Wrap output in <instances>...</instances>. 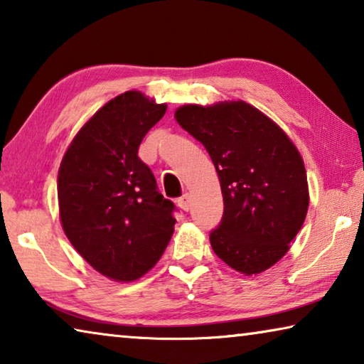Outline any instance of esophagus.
Here are the masks:
<instances>
[{
  "label": "esophagus",
  "mask_w": 364,
  "mask_h": 364,
  "mask_svg": "<svg viewBox=\"0 0 364 364\" xmlns=\"http://www.w3.org/2000/svg\"><path fill=\"white\" fill-rule=\"evenodd\" d=\"M178 207H180L181 210L188 212L189 208H191V196L189 194H184L183 197H180V199H178Z\"/></svg>",
  "instance_id": "34e87169"
}]
</instances>
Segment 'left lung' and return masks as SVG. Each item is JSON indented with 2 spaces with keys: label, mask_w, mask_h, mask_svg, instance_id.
I'll use <instances>...</instances> for the list:
<instances>
[{
  "label": "left lung",
  "mask_w": 364,
  "mask_h": 364,
  "mask_svg": "<svg viewBox=\"0 0 364 364\" xmlns=\"http://www.w3.org/2000/svg\"><path fill=\"white\" fill-rule=\"evenodd\" d=\"M183 130L200 141L217 168L225 213L210 234L215 254L245 276L278 263L304 225L310 193L297 146L245 101L175 110Z\"/></svg>",
  "instance_id": "1"
}]
</instances>
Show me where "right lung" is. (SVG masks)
<instances>
[{
	"instance_id": "obj_1",
	"label": "right lung",
	"mask_w": 364,
	"mask_h": 364,
	"mask_svg": "<svg viewBox=\"0 0 364 364\" xmlns=\"http://www.w3.org/2000/svg\"><path fill=\"white\" fill-rule=\"evenodd\" d=\"M167 104L138 90L96 110L70 141L58 173L59 220L67 239L97 273L133 282L156 264L175 231L173 202L159 194L138 157Z\"/></svg>"
}]
</instances>
